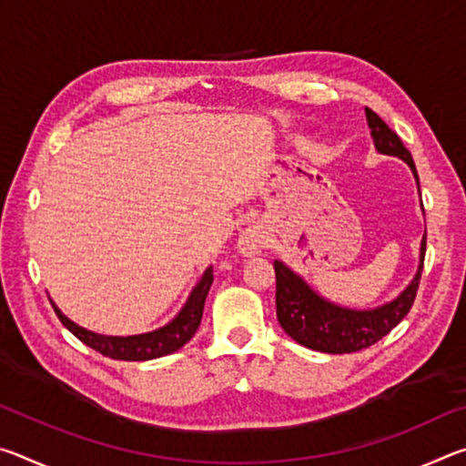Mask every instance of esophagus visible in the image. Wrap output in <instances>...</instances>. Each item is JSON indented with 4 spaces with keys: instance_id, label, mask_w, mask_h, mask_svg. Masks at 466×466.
<instances>
[{
    "instance_id": "34e87169",
    "label": "esophagus",
    "mask_w": 466,
    "mask_h": 466,
    "mask_svg": "<svg viewBox=\"0 0 466 466\" xmlns=\"http://www.w3.org/2000/svg\"><path fill=\"white\" fill-rule=\"evenodd\" d=\"M265 247V230L263 226L258 224H250L244 228L238 236V250L242 252L244 257H250V255H257V252H261V248Z\"/></svg>"
}]
</instances>
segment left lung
<instances>
[{
	"mask_svg": "<svg viewBox=\"0 0 466 466\" xmlns=\"http://www.w3.org/2000/svg\"><path fill=\"white\" fill-rule=\"evenodd\" d=\"M368 127L372 131L374 146L380 154L397 156L411 168L420 187L415 162L403 141L378 116L372 108H366ZM425 258V236L420 250V267L413 281L392 302H386L378 309L353 310L343 309L319 296L298 273L286 263L273 261L275 269V306L281 329L296 343L322 353H353L380 341L384 335L403 320L415 302L420 288Z\"/></svg>",
	"mask_w": 466,
	"mask_h": 466,
	"instance_id": "8db88e82",
	"label": "left lung"
}]
</instances>
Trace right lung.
I'll list each match as a JSON object with an SVG mask.
<instances>
[{
    "label": "right lung",
    "instance_id": "add662e5",
    "mask_svg": "<svg viewBox=\"0 0 466 466\" xmlns=\"http://www.w3.org/2000/svg\"><path fill=\"white\" fill-rule=\"evenodd\" d=\"M211 283H214V267L209 265L201 275V279L197 281V286L193 288L191 294H188L183 309H180V312L168 322V325H164L156 330H149V333L131 335V337H110V335L92 333V330L76 325L74 320H69L66 314L55 306L53 299L51 304H53L55 314H57L61 320V325L67 330H72L82 343L92 347L94 351H98L110 360L146 361V360L168 356V353H175L185 343H188V339L195 335V330L201 325L205 298H208Z\"/></svg>",
    "mask_w": 466,
    "mask_h": 466
}]
</instances>
